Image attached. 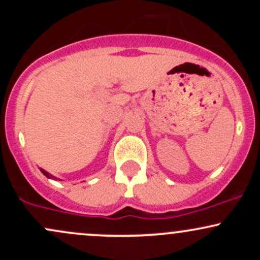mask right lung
Wrapping results in <instances>:
<instances>
[{
  "mask_svg": "<svg viewBox=\"0 0 260 260\" xmlns=\"http://www.w3.org/2000/svg\"><path fill=\"white\" fill-rule=\"evenodd\" d=\"M40 171H41V172H43V174H44L45 176H46V177H49V178H50V177H51V176H50L49 174H47V172H46V171H44V170H43V169H40Z\"/></svg>",
  "mask_w": 260,
  "mask_h": 260,
  "instance_id": "obj_1",
  "label": "right lung"
}]
</instances>
